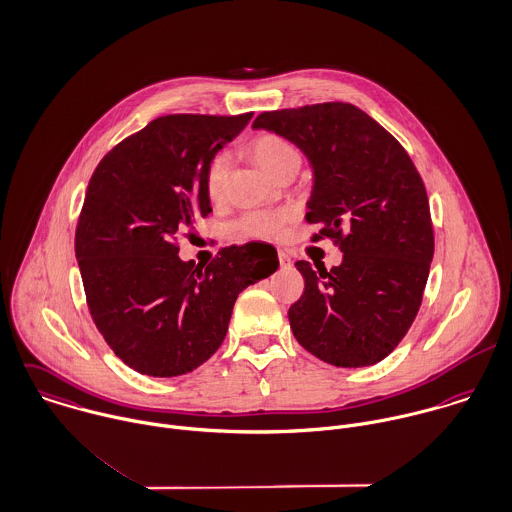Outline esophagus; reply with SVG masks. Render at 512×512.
Instances as JSON below:
<instances>
[{"instance_id": "esophagus-1", "label": "esophagus", "mask_w": 512, "mask_h": 512, "mask_svg": "<svg viewBox=\"0 0 512 512\" xmlns=\"http://www.w3.org/2000/svg\"><path fill=\"white\" fill-rule=\"evenodd\" d=\"M278 260H280L282 266H290V256L286 252H282V250L278 252Z\"/></svg>"}]
</instances>
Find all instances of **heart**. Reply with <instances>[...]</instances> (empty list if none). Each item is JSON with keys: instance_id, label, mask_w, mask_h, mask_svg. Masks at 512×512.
<instances>
[{"instance_id": "b5f03b06", "label": "heart", "mask_w": 512, "mask_h": 512, "mask_svg": "<svg viewBox=\"0 0 512 512\" xmlns=\"http://www.w3.org/2000/svg\"><path fill=\"white\" fill-rule=\"evenodd\" d=\"M250 153H252L254 161L270 174L278 171L290 157L298 155L296 149L278 135H260L258 139L252 141ZM228 169H230V157L224 151L216 153L210 159V163L206 167V176H204L208 196L218 198L222 194V190L226 186V178H228ZM292 216H294L292 210L248 212L232 224V234L238 238H252V240L276 238L282 232L284 224Z\"/></svg>"}]
</instances>
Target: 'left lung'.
<instances>
[{"instance_id":"left-lung-1","label":"left lung","mask_w":512,"mask_h":512,"mask_svg":"<svg viewBox=\"0 0 512 512\" xmlns=\"http://www.w3.org/2000/svg\"><path fill=\"white\" fill-rule=\"evenodd\" d=\"M252 127L306 155L314 171L306 220L320 226L312 240L332 238L343 252L330 272L296 262L306 288L288 312L294 338L336 367L381 361L411 328L433 260L419 172L377 121L349 103L268 111Z\"/></svg>"}]
</instances>
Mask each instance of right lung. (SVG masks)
Masks as SVG:
<instances>
[{
	"mask_svg": "<svg viewBox=\"0 0 512 512\" xmlns=\"http://www.w3.org/2000/svg\"><path fill=\"white\" fill-rule=\"evenodd\" d=\"M252 119L167 115L109 151L93 172L75 232L91 318L131 369L176 377L226 338L238 294L278 270L272 246L222 248L208 266L174 238L212 212L210 159Z\"/></svg>",
	"mask_w": 512,
	"mask_h": 512,
	"instance_id": "obj_1",
	"label": "right lung"
}]
</instances>
